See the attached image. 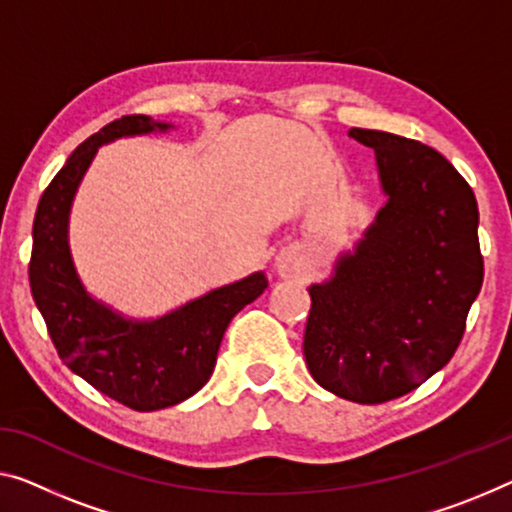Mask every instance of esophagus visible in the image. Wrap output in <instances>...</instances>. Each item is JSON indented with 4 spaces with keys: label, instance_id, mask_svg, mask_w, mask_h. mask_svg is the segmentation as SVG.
Masks as SVG:
<instances>
[{
    "label": "esophagus",
    "instance_id": "1",
    "mask_svg": "<svg viewBox=\"0 0 512 512\" xmlns=\"http://www.w3.org/2000/svg\"><path fill=\"white\" fill-rule=\"evenodd\" d=\"M278 273H280V276H292V264H289L287 262V259H280V262H278Z\"/></svg>",
    "mask_w": 512,
    "mask_h": 512
}]
</instances>
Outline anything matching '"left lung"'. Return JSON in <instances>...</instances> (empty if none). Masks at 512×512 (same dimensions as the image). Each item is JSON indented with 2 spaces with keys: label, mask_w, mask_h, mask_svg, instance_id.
Instances as JSON below:
<instances>
[{
  "label": "left lung",
  "mask_w": 512,
  "mask_h": 512,
  "mask_svg": "<svg viewBox=\"0 0 512 512\" xmlns=\"http://www.w3.org/2000/svg\"><path fill=\"white\" fill-rule=\"evenodd\" d=\"M375 149L386 207L335 276L312 285L303 354L338 398H402L451 361L483 285L474 190L423 142L352 128Z\"/></svg>",
  "instance_id": "obj_1"
}]
</instances>
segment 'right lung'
I'll list each match as a JSON object with an SVG mask.
<instances>
[{"mask_svg": "<svg viewBox=\"0 0 512 512\" xmlns=\"http://www.w3.org/2000/svg\"><path fill=\"white\" fill-rule=\"evenodd\" d=\"M167 124L128 114L87 137L43 190L34 216L29 287L59 358L101 391L135 411L179 404L207 384L227 324L264 292V273L213 289L154 322H128L85 292L68 253V211L96 149L124 135Z\"/></svg>", "mask_w": 512, "mask_h": 512, "instance_id": "right-lung-1", "label": "right lung"}]
</instances>
